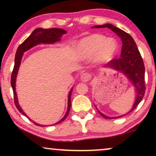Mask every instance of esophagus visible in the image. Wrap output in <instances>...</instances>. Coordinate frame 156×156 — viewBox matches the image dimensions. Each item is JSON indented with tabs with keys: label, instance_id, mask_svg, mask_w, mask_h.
Returning <instances> with one entry per match:
<instances>
[{
	"label": "esophagus",
	"instance_id": "1",
	"mask_svg": "<svg viewBox=\"0 0 156 156\" xmlns=\"http://www.w3.org/2000/svg\"><path fill=\"white\" fill-rule=\"evenodd\" d=\"M81 80L84 82H87L88 81L90 80L91 79V75L89 73H83L82 75H81Z\"/></svg>",
	"mask_w": 156,
	"mask_h": 156
}]
</instances>
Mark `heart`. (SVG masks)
Masks as SVG:
<instances>
[{"instance_id":"b5f03b06","label":"heart","mask_w":156,"mask_h":156,"mask_svg":"<svg viewBox=\"0 0 156 156\" xmlns=\"http://www.w3.org/2000/svg\"><path fill=\"white\" fill-rule=\"evenodd\" d=\"M119 50V44L114 38H107L99 34H94L82 38L75 47V55L80 59L93 57L97 64H105L112 60Z\"/></svg>"}]
</instances>
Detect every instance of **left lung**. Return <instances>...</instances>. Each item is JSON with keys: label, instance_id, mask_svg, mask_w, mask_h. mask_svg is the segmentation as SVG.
Instances as JSON below:
<instances>
[{"label": "left lung", "instance_id": "1", "mask_svg": "<svg viewBox=\"0 0 156 156\" xmlns=\"http://www.w3.org/2000/svg\"><path fill=\"white\" fill-rule=\"evenodd\" d=\"M101 27H108L112 30L121 38L122 41V48H121L120 57L119 59H115L110 61L106 65H104L103 68L114 69L123 74L133 86L136 95L132 108L131 110L129 111V112L126 114H127L135 109L144 98L145 91H146L144 61L140 56L135 41L129 34L109 23H106L102 25H95L91 28H101ZM96 108L100 115L104 119H116L126 115L123 114L121 116L111 117L104 114L103 113L98 110L97 107Z\"/></svg>", "mask_w": 156, "mask_h": 156}]
</instances>
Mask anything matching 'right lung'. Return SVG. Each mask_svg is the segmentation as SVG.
Here are the masks:
<instances>
[{
  "label": "right lung",
  "instance_id": "right-lung-1",
  "mask_svg": "<svg viewBox=\"0 0 156 156\" xmlns=\"http://www.w3.org/2000/svg\"><path fill=\"white\" fill-rule=\"evenodd\" d=\"M67 33V31L65 30L64 29L61 28H50V29H43L41 27L35 29L33 33H31V35L23 42L22 44H20V46L18 47V50L16 51V57H15V65L13 70H12V75H11V86L13 90V95H14V99H15V104L16 106L18 108L19 112L21 114L24 115L26 117H27L30 120L33 121L30 119L29 118L28 116L23 112L22 108H21L20 104L18 103V97H17V93L16 91V78L17 75H18V72L19 70V67H20L21 61H22V58L24 52L26 51L29 50L30 49L33 48V47L40 44H54L55 42H59L61 40V37ZM72 90H73V87H72L70 89L69 94H68V102H67V109L66 112L65 116H63V118L57 121V123H55V124H58L62 122L63 121H65V119L67 118V116L69 114L70 107H71V96L72 93ZM35 125L40 126H44V125L39 124V123L33 121ZM53 124V125H55ZM52 126V125H51Z\"/></svg>",
  "mask_w": 156,
  "mask_h": 156
}]
</instances>
